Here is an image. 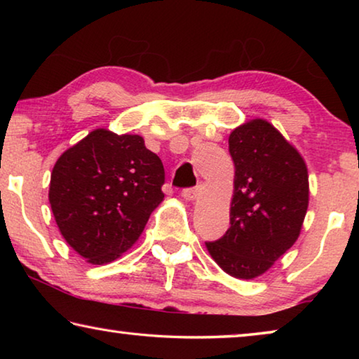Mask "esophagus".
Wrapping results in <instances>:
<instances>
[{
  "instance_id": "esophagus-1",
  "label": "esophagus",
  "mask_w": 359,
  "mask_h": 359,
  "mask_svg": "<svg viewBox=\"0 0 359 359\" xmlns=\"http://www.w3.org/2000/svg\"><path fill=\"white\" fill-rule=\"evenodd\" d=\"M199 194H201V187H193V188H185L182 191V198L187 199V201H194Z\"/></svg>"
}]
</instances>
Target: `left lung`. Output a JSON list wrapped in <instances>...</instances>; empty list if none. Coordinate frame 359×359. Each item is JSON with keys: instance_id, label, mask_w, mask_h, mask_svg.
I'll list each match as a JSON object with an SVG mask.
<instances>
[{"instance_id": "1", "label": "left lung", "mask_w": 359, "mask_h": 359, "mask_svg": "<svg viewBox=\"0 0 359 359\" xmlns=\"http://www.w3.org/2000/svg\"><path fill=\"white\" fill-rule=\"evenodd\" d=\"M228 142L236 168L231 226L205 247L226 274L248 280L264 274L299 238L309 175L299 151L269 121H247Z\"/></svg>"}]
</instances>
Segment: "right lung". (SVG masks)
<instances>
[{
	"label": "right lung",
	"mask_w": 359,
	"mask_h": 359,
	"mask_svg": "<svg viewBox=\"0 0 359 359\" xmlns=\"http://www.w3.org/2000/svg\"><path fill=\"white\" fill-rule=\"evenodd\" d=\"M165 168L137 135L95 130L58 158L48 201L65 241L92 264L135 244L165 194Z\"/></svg>",
	"instance_id": "right-lung-1"
}]
</instances>
